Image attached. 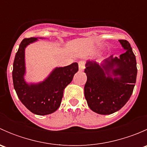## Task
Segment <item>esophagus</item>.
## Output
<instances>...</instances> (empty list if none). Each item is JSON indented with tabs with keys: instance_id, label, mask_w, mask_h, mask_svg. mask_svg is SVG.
Returning <instances> with one entry per match:
<instances>
[{
	"instance_id": "esophagus-1",
	"label": "esophagus",
	"mask_w": 147,
	"mask_h": 147,
	"mask_svg": "<svg viewBox=\"0 0 147 147\" xmlns=\"http://www.w3.org/2000/svg\"><path fill=\"white\" fill-rule=\"evenodd\" d=\"M78 65H79V70L80 71H83L84 70V67H85V64H84V61H80L78 63Z\"/></svg>"
}]
</instances>
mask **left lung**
Returning <instances> with one entry per match:
<instances>
[{"instance_id": "left-lung-1", "label": "left lung", "mask_w": 147, "mask_h": 147, "mask_svg": "<svg viewBox=\"0 0 147 147\" xmlns=\"http://www.w3.org/2000/svg\"><path fill=\"white\" fill-rule=\"evenodd\" d=\"M119 41L125 50L119 57L111 55L101 63L87 60L85 65L84 97L89 107L100 115L119 111L129 100L135 85L136 57L128 41Z\"/></svg>"}]
</instances>
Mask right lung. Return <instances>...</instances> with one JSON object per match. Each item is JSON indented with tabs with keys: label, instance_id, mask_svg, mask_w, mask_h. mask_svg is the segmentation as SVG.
I'll list each match as a JSON object with an SVG mask.
<instances>
[{
	"label": "right lung",
	"instance_id": "right-lung-1",
	"mask_svg": "<svg viewBox=\"0 0 147 147\" xmlns=\"http://www.w3.org/2000/svg\"><path fill=\"white\" fill-rule=\"evenodd\" d=\"M37 40V38H25L20 42L13 62V86L19 100L27 109L35 115H46L59 108L65 88L78 71V64L74 63L63 67L55 68L42 82H26L24 78L25 50L28 45Z\"/></svg>",
	"mask_w": 147,
	"mask_h": 147
}]
</instances>
